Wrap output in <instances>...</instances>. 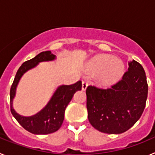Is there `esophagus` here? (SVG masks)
<instances>
[{
    "instance_id": "esophagus-1",
    "label": "esophagus",
    "mask_w": 155,
    "mask_h": 155,
    "mask_svg": "<svg viewBox=\"0 0 155 155\" xmlns=\"http://www.w3.org/2000/svg\"><path fill=\"white\" fill-rule=\"evenodd\" d=\"M87 81H82V90H86L87 87Z\"/></svg>"
}]
</instances>
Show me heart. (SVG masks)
Returning <instances> with one entry per match:
<instances>
[{"instance_id":"b5f03b06","label":"heart","mask_w":155,"mask_h":155,"mask_svg":"<svg viewBox=\"0 0 155 155\" xmlns=\"http://www.w3.org/2000/svg\"><path fill=\"white\" fill-rule=\"evenodd\" d=\"M124 68L121 60L105 54L94 57L88 64V70L98 72V81L104 85H111L119 81L124 75Z\"/></svg>"}]
</instances>
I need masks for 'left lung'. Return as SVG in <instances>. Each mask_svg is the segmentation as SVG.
<instances>
[{
  "instance_id": "left-lung-1",
  "label": "left lung",
  "mask_w": 155,
  "mask_h": 155,
  "mask_svg": "<svg viewBox=\"0 0 155 155\" xmlns=\"http://www.w3.org/2000/svg\"><path fill=\"white\" fill-rule=\"evenodd\" d=\"M121 80L108 88L87 86V118L94 129L105 134L126 132L140 118L147 98L143 67L130 61Z\"/></svg>"
}]
</instances>
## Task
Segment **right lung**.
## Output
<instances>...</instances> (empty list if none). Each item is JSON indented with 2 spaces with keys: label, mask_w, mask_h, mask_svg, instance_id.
I'll return each mask as SVG.
<instances>
[{
  "label": "right lung",
  "mask_w": 155,
  "mask_h": 155,
  "mask_svg": "<svg viewBox=\"0 0 155 155\" xmlns=\"http://www.w3.org/2000/svg\"><path fill=\"white\" fill-rule=\"evenodd\" d=\"M55 59L50 51H44L39 53L34 58L23 63L18 70L15 78L12 84L10 90V105L11 112L19 124L28 132L34 134H48L58 130L61 127L64 119V112L74 94L78 90H81V81L76 82L71 85H61L57 88L50 101L46 107L34 116H21L15 113L12 108L13 100L15 89L19 80L28 70L34 68L42 61H53Z\"/></svg>",
  "instance_id": "1"
}]
</instances>
